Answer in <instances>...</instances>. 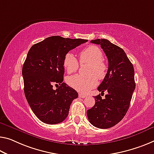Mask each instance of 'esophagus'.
I'll return each instance as SVG.
<instances>
[{"instance_id":"obj_1","label":"esophagus","mask_w":154,"mask_h":154,"mask_svg":"<svg viewBox=\"0 0 154 154\" xmlns=\"http://www.w3.org/2000/svg\"><path fill=\"white\" fill-rule=\"evenodd\" d=\"M79 96L80 97V98H85L87 97L86 95H85V94H79Z\"/></svg>"}]
</instances>
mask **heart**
I'll list each match as a JSON object with an SVG mask.
<instances>
[{
    "mask_svg": "<svg viewBox=\"0 0 154 154\" xmlns=\"http://www.w3.org/2000/svg\"><path fill=\"white\" fill-rule=\"evenodd\" d=\"M103 54L100 48L95 45L87 47L80 53V62L88 64L87 75H73L67 79V84L81 93H87L94 88L98 80H103L107 75L108 67L103 60ZM63 66L67 73L75 72L79 67V61L71 52L67 53L63 58Z\"/></svg>",
    "mask_w": 154,
    "mask_h": 154,
    "instance_id": "obj_1",
    "label": "heart"
}]
</instances>
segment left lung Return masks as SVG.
Wrapping results in <instances>:
<instances>
[{"mask_svg": "<svg viewBox=\"0 0 154 154\" xmlns=\"http://www.w3.org/2000/svg\"><path fill=\"white\" fill-rule=\"evenodd\" d=\"M91 42L100 45L108 59L107 75L98 87L104 93L94 97L96 103L87 112L90 123L100 129H108L118 124L129 109L132 94L136 88L134 66L125 51L107 39L92 40Z\"/></svg>", "mask_w": 154, "mask_h": 154, "instance_id": "8db88e82", "label": "left lung"}]
</instances>
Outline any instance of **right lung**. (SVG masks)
I'll return each mask as SVG.
<instances>
[{"instance_id":"obj_1","label":"right lung","mask_w":154,"mask_h":154,"mask_svg":"<svg viewBox=\"0 0 154 154\" xmlns=\"http://www.w3.org/2000/svg\"><path fill=\"white\" fill-rule=\"evenodd\" d=\"M87 41L54 36L34 45L28 51L22 69L25 95L42 122L60 123L69 114L71 104L79 94L63 82V58L70 50ZM54 84L60 85L56 91Z\"/></svg>"}]
</instances>
